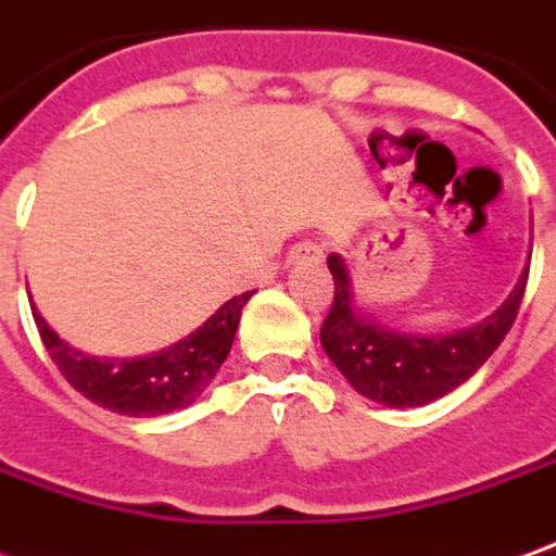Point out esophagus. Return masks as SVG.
Listing matches in <instances>:
<instances>
[{
    "label": "esophagus",
    "instance_id": "obj_1",
    "mask_svg": "<svg viewBox=\"0 0 556 556\" xmlns=\"http://www.w3.org/2000/svg\"><path fill=\"white\" fill-rule=\"evenodd\" d=\"M325 258V252L318 243L313 240H301V243H294L289 250V265L298 267V265H318Z\"/></svg>",
    "mask_w": 556,
    "mask_h": 556
}]
</instances>
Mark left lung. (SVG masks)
Returning <instances> with one entry per match:
<instances>
[{"label": "left lung", "mask_w": 556, "mask_h": 556, "mask_svg": "<svg viewBox=\"0 0 556 556\" xmlns=\"http://www.w3.org/2000/svg\"><path fill=\"white\" fill-rule=\"evenodd\" d=\"M328 267L333 277V304L318 331L321 349L358 394L391 409L425 406L464 386L503 343L518 316L530 274L527 265L500 309L472 328L452 333H403L372 321L355 304L352 274L337 252L328 255Z\"/></svg>", "instance_id": "8db88e82"}]
</instances>
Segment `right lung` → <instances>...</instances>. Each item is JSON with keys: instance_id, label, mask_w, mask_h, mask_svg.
Masks as SVG:
<instances>
[{"instance_id": "right-lung-1", "label": "right lung", "mask_w": 556, "mask_h": 556, "mask_svg": "<svg viewBox=\"0 0 556 556\" xmlns=\"http://www.w3.org/2000/svg\"><path fill=\"white\" fill-rule=\"evenodd\" d=\"M252 291L225 301L198 331L177 340L162 352L138 358H96L75 345H68L50 328L38 309H33L41 343L48 345L50 358L68 379V386L104 409L131 418L186 409L211 386L223 361L231 352L238 333L240 313Z\"/></svg>"}]
</instances>
